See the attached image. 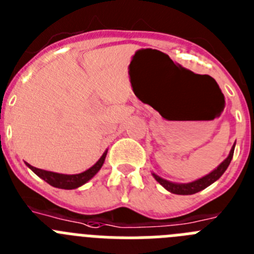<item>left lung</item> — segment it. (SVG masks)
I'll return each instance as SVG.
<instances>
[{"instance_id": "left-lung-1", "label": "left lung", "mask_w": 254, "mask_h": 254, "mask_svg": "<svg viewBox=\"0 0 254 254\" xmlns=\"http://www.w3.org/2000/svg\"><path fill=\"white\" fill-rule=\"evenodd\" d=\"M234 149H235V143L233 145L230 152H229L228 158H226L223 163L220 164L219 167L215 168L212 172L206 174V176L202 177V178H198L193 182H190V183H174V182H170V181H167V179L161 178V177H159L158 174H155V173H152V177H154V178L156 179V181H158L159 183L165 188V190H169L170 193L183 194V196H186V194H194L197 193V192H199V190H205L206 187L212 185L214 182H216L220 177L223 176L224 173H225V170L228 169L230 161H232L233 154H234Z\"/></svg>"}]
</instances>
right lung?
I'll return each instance as SVG.
<instances>
[{
  "instance_id": "obj_1",
  "label": "right lung",
  "mask_w": 254,
  "mask_h": 254,
  "mask_svg": "<svg viewBox=\"0 0 254 254\" xmlns=\"http://www.w3.org/2000/svg\"><path fill=\"white\" fill-rule=\"evenodd\" d=\"M108 150H105L104 154L100 156V159L94 164L93 167L89 168L87 170L82 173H78V174H61V173H55V172H48V170L38 169L35 167H31L30 164L26 163L29 169H31L33 172L37 174L39 178H42L43 181H46L48 185H51L52 187L61 188V190H75V188L81 187L85 183L90 181L96 173L99 172L100 168L103 167V164L105 161V156H107Z\"/></svg>"
}]
</instances>
